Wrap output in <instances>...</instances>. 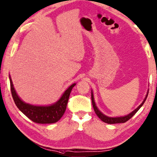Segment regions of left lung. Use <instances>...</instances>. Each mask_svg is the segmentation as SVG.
Wrapping results in <instances>:
<instances>
[{"label": "left lung", "mask_w": 157, "mask_h": 157, "mask_svg": "<svg viewBox=\"0 0 157 157\" xmlns=\"http://www.w3.org/2000/svg\"><path fill=\"white\" fill-rule=\"evenodd\" d=\"M148 96V92L147 94V96L144 99V101L143 103H142L140 105H139L138 108H137L135 110H133L132 113H131L130 114H128V115L126 116H124V117H107L105 115H104V114L101 113L100 111L98 110V109L97 108V107L96 106V104H95V102H94V95L93 94H92L91 92V101H92V105H93V108H94V112H95L96 115L98 117L99 119L102 120L104 122H105L107 124H118V123H124L126 122V121H127L128 120H129L139 110V109H140L143 105L145 103V101H146L147 99V97Z\"/></svg>", "instance_id": "left-lung-1"}]
</instances>
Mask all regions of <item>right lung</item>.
Wrapping results in <instances>:
<instances>
[{
	"label": "right lung",
	"mask_w": 157,
	"mask_h": 157,
	"mask_svg": "<svg viewBox=\"0 0 157 157\" xmlns=\"http://www.w3.org/2000/svg\"><path fill=\"white\" fill-rule=\"evenodd\" d=\"M10 81L12 98L17 108L33 122L38 124L55 123L61 118L66 111L72 89L76 84H73L70 86V87L64 92L61 98L53 105L49 106H36L22 101L14 90L10 77Z\"/></svg>",
	"instance_id": "obj_1"
}]
</instances>
